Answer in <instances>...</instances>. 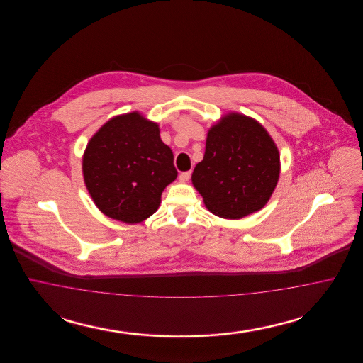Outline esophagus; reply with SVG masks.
I'll list each match as a JSON object with an SVG mask.
<instances>
[{
	"instance_id": "esophagus-1",
	"label": "esophagus",
	"mask_w": 363,
	"mask_h": 363,
	"mask_svg": "<svg viewBox=\"0 0 363 363\" xmlns=\"http://www.w3.org/2000/svg\"><path fill=\"white\" fill-rule=\"evenodd\" d=\"M190 175H191V172H184V173L179 174V181L181 182H188L190 179Z\"/></svg>"
}]
</instances>
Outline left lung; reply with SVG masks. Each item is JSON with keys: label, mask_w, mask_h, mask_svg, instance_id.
Masks as SVG:
<instances>
[{"label": "left lung", "mask_w": 363, "mask_h": 363, "mask_svg": "<svg viewBox=\"0 0 363 363\" xmlns=\"http://www.w3.org/2000/svg\"><path fill=\"white\" fill-rule=\"evenodd\" d=\"M274 140L259 122L230 114L208 132L204 159L191 182L216 216L241 219L267 204L280 163Z\"/></svg>", "instance_id": "1"}]
</instances>
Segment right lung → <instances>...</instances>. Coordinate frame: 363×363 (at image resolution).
Wrapping results in <instances>:
<instances>
[{
	"mask_svg": "<svg viewBox=\"0 0 363 363\" xmlns=\"http://www.w3.org/2000/svg\"><path fill=\"white\" fill-rule=\"evenodd\" d=\"M83 174L96 207L123 223L155 213L162 191L178 175L157 125L138 113L116 117L95 133L84 152Z\"/></svg>",
	"mask_w": 363,
	"mask_h": 363,
	"instance_id": "obj_1",
	"label": "right lung"
}]
</instances>
